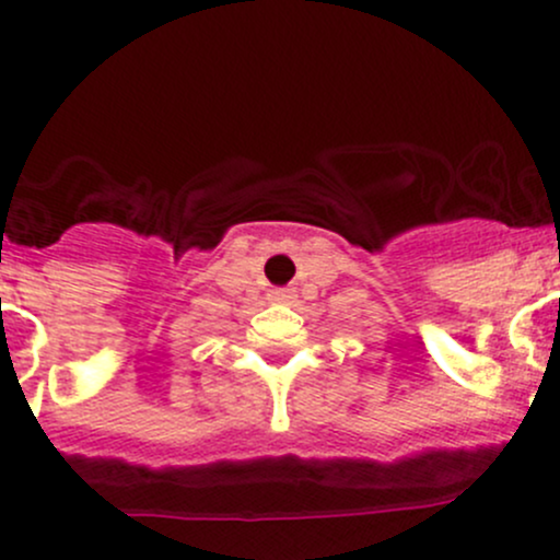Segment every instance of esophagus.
<instances>
[{
  "mask_svg": "<svg viewBox=\"0 0 560 560\" xmlns=\"http://www.w3.org/2000/svg\"><path fill=\"white\" fill-rule=\"evenodd\" d=\"M268 301H273V303L292 301V290H284V287H276V290L268 292Z\"/></svg>",
  "mask_w": 560,
  "mask_h": 560,
  "instance_id": "34e87169",
  "label": "esophagus"
}]
</instances>
